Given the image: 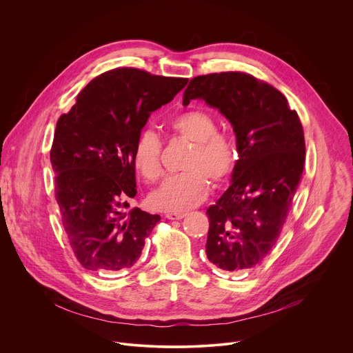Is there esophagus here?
<instances>
[{
    "label": "esophagus",
    "mask_w": 353,
    "mask_h": 353,
    "mask_svg": "<svg viewBox=\"0 0 353 353\" xmlns=\"http://www.w3.org/2000/svg\"><path fill=\"white\" fill-rule=\"evenodd\" d=\"M166 217L169 220H181L183 217H185V213H177V212H169L166 213Z\"/></svg>",
    "instance_id": "34e87169"
}]
</instances>
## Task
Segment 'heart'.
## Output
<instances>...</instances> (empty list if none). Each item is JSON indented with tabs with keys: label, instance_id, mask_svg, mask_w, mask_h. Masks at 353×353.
Here are the masks:
<instances>
[{
	"label": "heart",
	"instance_id": "1",
	"mask_svg": "<svg viewBox=\"0 0 353 353\" xmlns=\"http://www.w3.org/2000/svg\"><path fill=\"white\" fill-rule=\"evenodd\" d=\"M170 126L176 134L194 144L185 162L190 172L169 177L151 194L150 202L161 210L184 212L206 199L210 190L208 179L219 184L231 174L237 162V148L231 139L216 133V121L203 110L180 113ZM161 152L158 134L143 130L136 140L133 159L148 181L158 180L163 172Z\"/></svg>",
	"mask_w": 353,
	"mask_h": 353
}]
</instances>
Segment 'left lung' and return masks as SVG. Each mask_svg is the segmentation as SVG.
I'll return each instance as SVG.
<instances>
[{
  "instance_id": "1",
  "label": "left lung",
  "mask_w": 353,
  "mask_h": 353,
  "mask_svg": "<svg viewBox=\"0 0 353 353\" xmlns=\"http://www.w3.org/2000/svg\"><path fill=\"white\" fill-rule=\"evenodd\" d=\"M203 99L231 123L239 159L231 184L208 208V259L221 270L247 272L274 247L305 163L298 113L273 85L241 72L194 77L183 105Z\"/></svg>"
}]
</instances>
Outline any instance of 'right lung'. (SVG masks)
<instances>
[{
  "label": "right lung",
  "mask_w": 353,
  "mask_h": 353,
  "mask_svg": "<svg viewBox=\"0 0 353 353\" xmlns=\"http://www.w3.org/2000/svg\"><path fill=\"white\" fill-rule=\"evenodd\" d=\"M188 79L134 68L91 80L57 123L51 148L55 198L70 247L91 272L132 268L159 214L129 209L136 196L133 150L148 117Z\"/></svg>",
  "instance_id": "obj_1"
}]
</instances>
